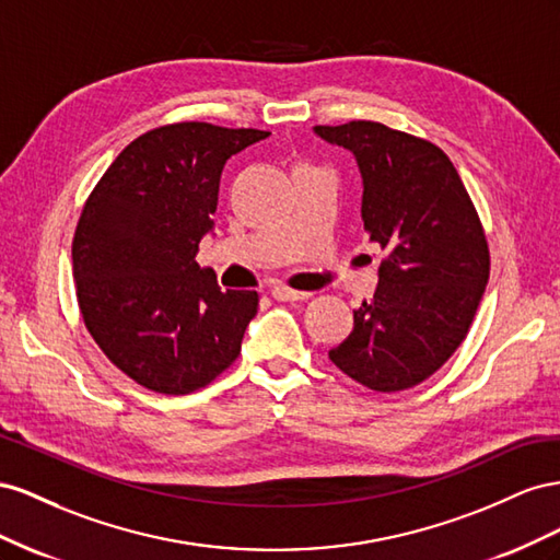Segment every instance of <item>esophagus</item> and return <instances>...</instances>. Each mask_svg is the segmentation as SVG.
Segmentation results:
<instances>
[{"label": "esophagus", "instance_id": "obj_1", "mask_svg": "<svg viewBox=\"0 0 560 560\" xmlns=\"http://www.w3.org/2000/svg\"><path fill=\"white\" fill-rule=\"evenodd\" d=\"M271 298L279 300V302H300V300H307L310 293L289 291V289H281V285H277V289H271Z\"/></svg>", "mask_w": 560, "mask_h": 560}]
</instances>
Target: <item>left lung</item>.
<instances>
[{
	"instance_id": "obj_1",
	"label": "left lung",
	"mask_w": 560,
	"mask_h": 560,
	"mask_svg": "<svg viewBox=\"0 0 560 560\" xmlns=\"http://www.w3.org/2000/svg\"><path fill=\"white\" fill-rule=\"evenodd\" d=\"M314 133L354 154L363 230L387 250L373 300L354 310V330L328 357L373 392L420 385L467 338L486 293L481 220L453 162L429 140L377 121Z\"/></svg>"
}]
</instances>
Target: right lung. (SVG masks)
Masks as SVG:
<instances>
[{
    "label": "right lung",
    "mask_w": 560,
    "mask_h": 560,
    "mask_svg": "<svg viewBox=\"0 0 560 560\" xmlns=\"http://www.w3.org/2000/svg\"><path fill=\"white\" fill-rule=\"evenodd\" d=\"M267 136L162 126L124 148L91 191L72 242L79 310L105 357L145 389H201L242 351L258 293L222 291L197 250L215 228L228 159Z\"/></svg>",
    "instance_id": "obj_1"
}]
</instances>
